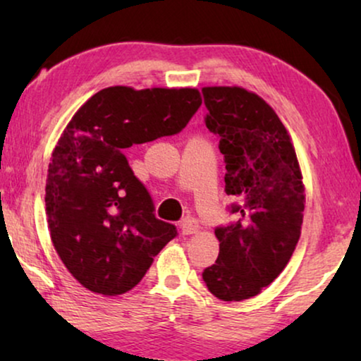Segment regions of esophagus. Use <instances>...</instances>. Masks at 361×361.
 <instances>
[{
  "label": "esophagus",
  "mask_w": 361,
  "mask_h": 361,
  "mask_svg": "<svg viewBox=\"0 0 361 361\" xmlns=\"http://www.w3.org/2000/svg\"><path fill=\"white\" fill-rule=\"evenodd\" d=\"M180 228H182V235H194L199 231V221L192 219V216H187V219L182 221Z\"/></svg>",
  "instance_id": "obj_1"
}]
</instances>
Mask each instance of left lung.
<instances>
[{
  "label": "left lung",
  "mask_w": 361,
  "mask_h": 361,
  "mask_svg": "<svg viewBox=\"0 0 361 361\" xmlns=\"http://www.w3.org/2000/svg\"><path fill=\"white\" fill-rule=\"evenodd\" d=\"M205 125L220 137L225 192L238 220L215 230L219 258L202 273L215 298L258 295L283 273L300 236L305 187L298 154L276 111L243 87H204Z\"/></svg>",
  "instance_id": "1"
}]
</instances>
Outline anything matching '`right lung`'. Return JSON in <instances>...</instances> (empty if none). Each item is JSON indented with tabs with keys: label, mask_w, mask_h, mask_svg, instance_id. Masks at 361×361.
<instances>
[{
	"label": "right lung",
	"mask_w": 361,
	"mask_h": 361,
	"mask_svg": "<svg viewBox=\"0 0 361 361\" xmlns=\"http://www.w3.org/2000/svg\"><path fill=\"white\" fill-rule=\"evenodd\" d=\"M200 105V92L190 87H108L62 131L47 171V226L59 258L83 288L128 293L177 235L152 214L123 151L176 135Z\"/></svg>",
	"instance_id": "right-lung-1"
}]
</instances>
